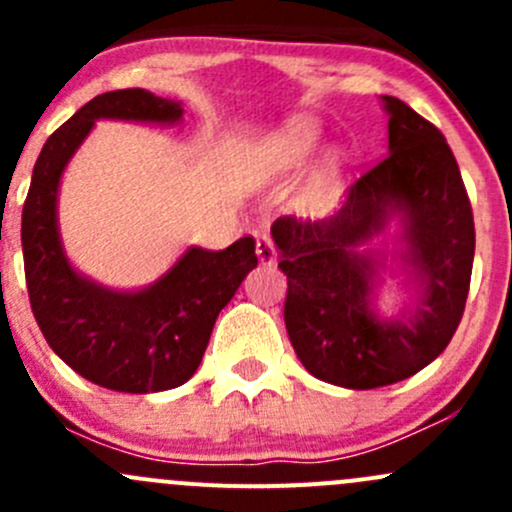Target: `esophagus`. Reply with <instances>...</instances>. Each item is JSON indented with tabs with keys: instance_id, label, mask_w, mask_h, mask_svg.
Listing matches in <instances>:
<instances>
[{
	"instance_id": "1",
	"label": "esophagus",
	"mask_w": 512,
	"mask_h": 512,
	"mask_svg": "<svg viewBox=\"0 0 512 512\" xmlns=\"http://www.w3.org/2000/svg\"><path fill=\"white\" fill-rule=\"evenodd\" d=\"M255 252H257V260H260L262 265H272V262H277L275 242H272V237L267 235V232H260V235H257Z\"/></svg>"
}]
</instances>
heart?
<instances>
[{
	"label": "heart",
	"mask_w": 512,
	"mask_h": 512,
	"mask_svg": "<svg viewBox=\"0 0 512 512\" xmlns=\"http://www.w3.org/2000/svg\"><path fill=\"white\" fill-rule=\"evenodd\" d=\"M319 141V128L312 118H294L289 121L275 138L265 143L260 151V170L272 173V170L289 168V165L302 163L309 153L314 151Z\"/></svg>",
	"instance_id": "heart-1"
}]
</instances>
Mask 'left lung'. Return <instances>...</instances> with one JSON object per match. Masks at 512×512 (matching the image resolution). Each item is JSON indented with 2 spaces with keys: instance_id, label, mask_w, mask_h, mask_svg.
Returning a JSON list of instances; mask_svg holds the SVG:
<instances>
[{
  "instance_id": "1",
  "label": "left lung",
  "mask_w": 512,
  "mask_h": 512,
  "mask_svg": "<svg viewBox=\"0 0 512 512\" xmlns=\"http://www.w3.org/2000/svg\"><path fill=\"white\" fill-rule=\"evenodd\" d=\"M381 103L389 156L349 188L342 210L272 223L289 342L309 374L356 391L409 379L448 347L476 252L471 200L443 133L399 98ZM391 222L397 250L386 256L368 242ZM386 271L404 274L412 289L391 318L375 307Z\"/></svg>"
}]
</instances>
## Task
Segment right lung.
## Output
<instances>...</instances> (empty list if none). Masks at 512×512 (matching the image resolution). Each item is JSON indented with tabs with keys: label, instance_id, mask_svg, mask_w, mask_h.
<instances>
[{
	"label": "right lung",
	"instance_id": "1",
	"mask_svg": "<svg viewBox=\"0 0 512 512\" xmlns=\"http://www.w3.org/2000/svg\"><path fill=\"white\" fill-rule=\"evenodd\" d=\"M101 118L175 126L183 106L146 89L108 91L51 133L22 213L29 302L49 347L76 374L103 389L156 394L195 374L220 309L257 267L255 240L240 237L220 252L190 245L141 289H113L81 275L64 252L56 208L61 175Z\"/></svg>",
	"mask_w": 512,
	"mask_h": 512
}]
</instances>
